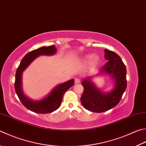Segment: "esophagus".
Masks as SVG:
<instances>
[{
  "instance_id": "34e87169",
  "label": "esophagus",
  "mask_w": 146,
  "mask_h": 146,
  "mask_svg": "<svg viewBox=\"0 0 146 146\" xmlns=\"http://www.w3.org/2000/svg\"><path fill=\"white\" fill-rule=\"evenodd\" d=\"M80 82V79L79 78H75V84H78Z\"/></svg>"
}]
</instances>
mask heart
Returning <instances> with one entry per match:
<instances>
[{
    "instance_id": "1",
    "label": "heart",
    "mask_w": 146,
    "mask_h": 146,
    "mask_svg": "<svg viewBox=\"0 0 146 146\" xmlns=\"http://www.w3.org/2000/svg\"><path fill=\"white\" fill-rule=\"evenodd\" d=\"M86 60H91L92 64L95 65V64H97L99 62L100 59L98 57L96 56V55H94V56H92V55H88V56L86 57Z\"/></svg>"
}]
</instances>
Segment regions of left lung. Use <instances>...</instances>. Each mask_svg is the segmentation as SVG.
<instances>
[{
	"mask_svg": "<svg viewBox=\"0 0 146 146\" xmlns=\"http://www.w3.org/2000/svg\"><path fill=\"white\" fill-rule=\"evenodd\" d=\"M105 57L108 62L100 70V73H107L115 79V87L112 92L103 93L87 77L82 82L84 92L81 103L92 112H103L115 107L120 102L127 87L126 68L121 57L108 49H105Z\"/></svg>",
	"mask_w": 146,
	"mask_h": 146,
	"instance_id": "1",
	"label": "left lung"
}]
</instances>
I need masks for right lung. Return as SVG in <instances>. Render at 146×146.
<instances>
[{"label":"right lung","instance_id":"1","mask_svg":"<svg viewBox=\"0 0 146 146\" xmlns=\"http://www.w3.org/2000/svg\"><path fill=\"white\" fill-rule=\"evenodd\" d=\"M56 51L57 49L55 45L42 46L34 50L25 55L17 68L15 75V92L23 105L32 112L38 113H48L58 109L61 105L63 95L66 91L73 86L75 82L73 79H71L65 83L59 85L53 89L48 96L38 102H34L29 100L23 94L22 89V75L23 71L39 55H53L55 54Z\"/></svg>","mask_w":146,"mask_h":146}]
</instances>
